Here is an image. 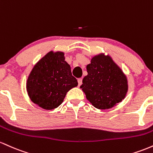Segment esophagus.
I'll return each mask as SVG.
<instances>
[{
    "mask_svg": "<svg viewBox=\"0 0 153 153\" xmlns=\"http://www.w3.org/2000/svg\"><path fill=\"white\" fill-rule=\"evenodd\" d=\"M77 81H78V85L81 86L82 84V78L78 79V80H77Z\"/></svg>",
    "mask_w": 153,
    "mask_h": 153,
    "instance_id": "34e87169",
    "label": "esophagus"
}]
</instances>
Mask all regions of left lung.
<instances>
[{"instance_id":"8db88e82","label":"left lung","mask_w":153,"mask_h":153,"mask_svg":"<svg viewBox=\"0 0 153 153\" xmlns=\"http://www.w3.org/2000/svg\"><path fill=\"white\" fill-rule=\"evenodd\" d=\"M87 71L80 87L96 108H111L124 98L127 79L110 56H95L87 66Z\"/></svg>"}]
</instances>
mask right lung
<instances>
[{"instance_id": "right-lung-1", "label": "right lung", "mask_w": 153, "mask_h": 153, "mask_svg": "<svg viewBox=\"0 0 153 153\" xmlns=\"http://www.w3.org/2000/svg\"><path fill=\"white\" fill-rule=\"evenodd\" d=\"M78 85L64 53L49 52L34 66L28 77L27 90L31 100L42 108H56L66 93Z\"/></svg>"}]
</instances>
